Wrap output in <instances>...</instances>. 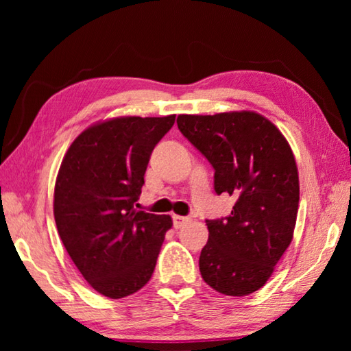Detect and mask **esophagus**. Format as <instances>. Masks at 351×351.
Returning <instances> with one entry per match:
<instances>
[{
    "label": "esophagus",
    "instance_id": "obj_1",
    "mask_svg": "<svg viewBox=\"0 0 351 351\" xmlns=\"http://www.w3.org/2000/svg\"><path fill=\"white\" fill-rule=\"evenodd\" d=\"M171 218H173V228H176V229L182 228V226L189 223V219H190L187 217H181V215H173Z\"/></svg>",
    "mask_w": 351,
    "mask_h": 351
}]
</instances>
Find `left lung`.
Wrapping results in <instances>:
<instances>
[{"instance_id":"left-lung-1","label":"left lung","mask_w":351,"mask_h":351,"mask_svg":"<svg viewBox=\"0 0 351 351\" xmlns=\"http://www.w3.org/2000/svg\"><path fill=\"white\" fill-rule=\"evenodd\" d=\"M176 123L212 164L215 192L237 198L229 217L206 219L201 277L221 294H251L268 282L293 240L299 209L293 150L280 130L254 111L181 114Z\"/></svg>"}]
</instances>
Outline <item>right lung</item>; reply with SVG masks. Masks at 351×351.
I'll return each mask as SVG.
<instances>
[{"label": "right lung", "instance_id": "right-lung-1", "mask_svg": "<svg viewBox=\"0 0 351 351\" xmlns=\"http://www.w3.org/2000/svg\"><path fill=\"white\" fill-rule=\"evenodd\" d=\"M173 123L175 114L94 123L74 139L58 170V235L83 278L110 299L147 285L173 224L170 215L134 207L153 148Z\"/></svg>", "mask_w": 351, "mask_h": 351}]
</instances>
